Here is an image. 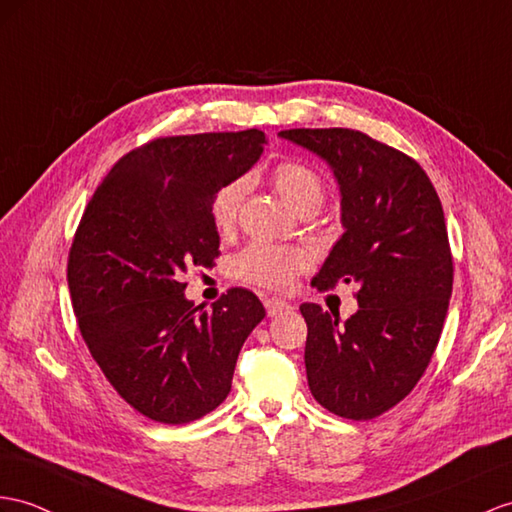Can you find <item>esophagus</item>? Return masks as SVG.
<instances>
[{"instance_id": "obj_1", "label": "esophagus", "mask_w": 512, "mask_h": 512, "mask_svg": "<svg viewBox=\"0 0 512 512\" xmlns=\"http://www.w3.org/2000/svg\"><path fill=\"white\" fill-rule=\"evenodd\" d=\"M293 306L289 302H284V299H278V297H269L265 299V310L269 317H280L284 313H289Z\"/></svg>"}]
</instances>
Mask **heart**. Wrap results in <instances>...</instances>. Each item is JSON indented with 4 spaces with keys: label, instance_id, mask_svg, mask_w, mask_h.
<instances>
[{
    "label": "heart",
    "instance_id": "1",
    "mask_svg": "<svg viewBox=\"0 0 512 512\" xmlns=\"http://www.w3.org/2000/svg\"><path fill=\"white\" fill-rule=\"evenodd\" d=\"M276 193L299 215H315L326 202L328 184L321 173L304 160H280L269 173ZM247 195V182L243 178L230 180L219 186L210 202V219L217 232L228 234L236 228L241 206ZM313 258L302 247L249 243L232 260L234 276L271 291L291 289L293 280L306 271Z\"/></svg>",
    "mask_w": 512,
    "mask_h": 512
}]
</instances>
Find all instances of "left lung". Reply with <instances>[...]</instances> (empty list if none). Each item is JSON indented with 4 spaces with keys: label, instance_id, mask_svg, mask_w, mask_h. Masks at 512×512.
<instances>
[{
    "label": "left lung",
    "instance_id": "8db88e82",
    "mask_svg": "<svg viewBox=\"0 0 512 512\" xmlns=\"http://www.w3.org/2000/svg\"><path fill=\"white\" fill-rule=\"evenodd\" d=\"M282 139L330 162L345 234L315 286L356 284L358 313L339 321L302 304L310 393L330 413L369 421L415 389L439 345L454 258L441 199L415 158L350 128H293Z\"/></svg>",
    "mask_w": 512,
    "mask_h": 512
}]
</instances>
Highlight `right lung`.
I'll return each mask as SVG.
<instances>
[{"instance_id": "1", "label": "right lung", "mask_w": 512, "mask_h": 512, "mask_svg": "<svg viewBox=\"0 0 512 512\" xmlns=\"http://www.w3.org/2000/svg\"><path fill=\"white\" fill-rule=\"evenodd\" d=\"M263 147L260 130L158 136L130 149L84 208L67 260L73 313L112 389L147 419L182 426L215 410L265 317L241 286L195 308L182 280L215 265L210 202Z\"/></svg>"}]
</instances>
